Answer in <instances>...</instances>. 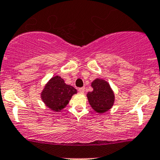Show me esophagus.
I'll use <instances>...</instances> for the list:
<instances>
[{"mask_svg":"<svg viewBox=\"0 0 160 160\" xmlns=\"http://www.w3.org/2000/svg\"><path fill=\"white\" fill-rule=\"evenodd\" d=\"M78 90L80 93H84V92H85V88H84V87H81V88H79Z\"/></svg>","mask_w":160,"mask_h":160,"instance_id":"esophagus-1","label":"esophagus"}]
</instances>
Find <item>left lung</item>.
Segmentation results:
<instances>
[{"label":"left lung","mask_w":160,"mask_h":160,"mask_svg":"<svg viewBox=\"0 0 160 160\" xmlns=\"http://www.w3.org/2000/svg\"><path fill=\"white\" fill-rule=\"evenodd\" d=\"M93 90L87 94L89 103L97 113H105L111 109L115 102V94L109 83L96 78L91 83Z\"/></svg>","instance_id":"1"}]
</instances>
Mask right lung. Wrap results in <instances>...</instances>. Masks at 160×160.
Masks as SVG:
<instances>
[{
	"instance_id": "1",
	"label": "right lung",
	"mask_w": 160,
	"mask_h": 160,
	"mask_svg": "<svg viewBox=\"0 0 160 160\" xmlns=\"http://www.w3.org/2000/svg\"><path fill=\"white\" fill-rule=\"evenodd\" d=\"M77 90L64 83V79L54 76L48 80L41 92V98L48 108L54 112H60L64 108Z\"/></svg>"
}]
</instances>
